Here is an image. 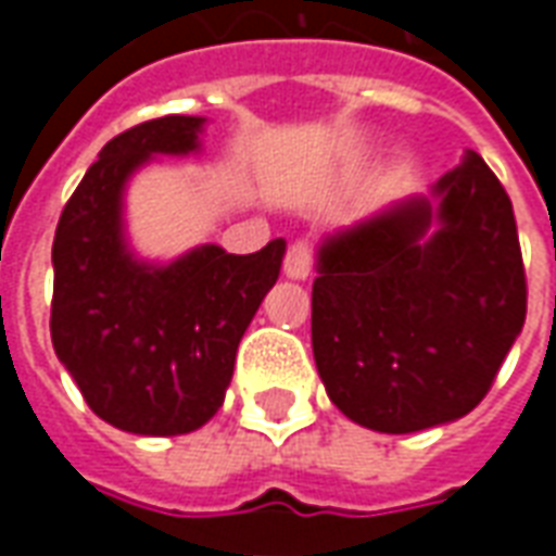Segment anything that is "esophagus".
<instances>
[{
    "instance_id": "obj_1",
    "label": "esophagus",
    "mask_w": 556,
    "mask_h": 556,
    "mask_svg": "<svg viewBox=\"0 0 556 556\" xmlns=\"http://www.w3.org/2000/svg\"><path fill=\"white\" fill-rule=\"evenodd\" d=\"M309 274H313V250H309V243H291L289 253H286V277L309 279Z\"/></svg>"
}]
</instances>
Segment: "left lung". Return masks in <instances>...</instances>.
Segmentation results:
<instances>
[{"label": "left lung", "instance_id": "8db88e82", "mask_svg": "<svg viewBox=\"0 0 556 556\" xmlns=\"http://www.w3.org/2000/svg\"><path fill=\"white\" fill-rule=\"evenodd\" d=\"M315 270V366L363 429L410 434L470 414L525 327L513 202L477 151L426 193L325 235Z\"/></svg>", "mask_w": 556, "mask_h": 556}]
</instances>
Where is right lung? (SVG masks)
Wrapping results in <instances>:
<instances>
[{"label": "right lung", "mask_w": 556, "mask_h": 556, "mask_svg": "<svg viewBox=\"0 0 556 556\" xmlns=\"http://www.w3.org/2000/svg\"><path fill=\"white\" fill-rule=\"evenodd\" d=\"M205 125L202 115H163L110 139L55 229V357L89 408L130 434H187L217 414L286 255L282 238L250 255L199 243L172 262L134 250L130 178L157 157L199 154Z\"/></svg>", "instance_id": "1"}]
</instances>
